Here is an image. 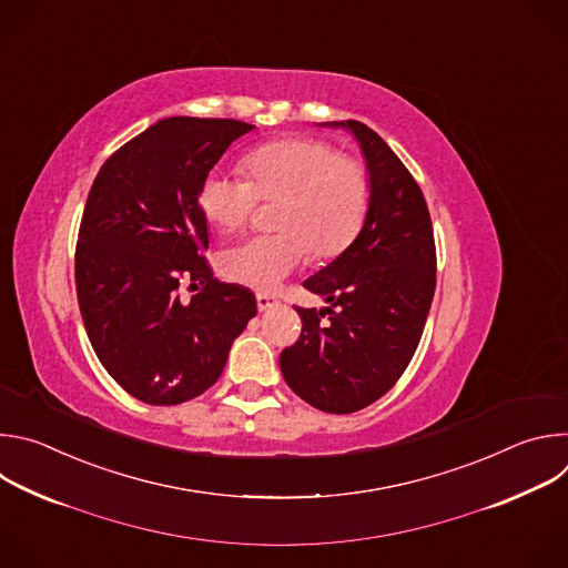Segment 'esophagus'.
<instances>
[{
  "mask_svg": "<svg viewBox=\"0 0 568 568\" xmlns=\"http://www.w3.org/2000/svg\"><path fill=\"white\" fill-rule=\"evenodd\" d=\"M256 303H258V310H261V312H265V310H270V307L278 305V298H276L274 294L261 292V294H256Z\"/></svg>",
  "mask_w": 568,
  "mask_h": 568,
  "instance_id": "34e87169",
  "label": "esophagus"
}]
</instances>
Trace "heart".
Wrapping results in <instances>:
<instances>
[{
  "mask_svg": "<svg viewBox=\"0 0 568 568\" xmlns=\"http://www.w3.org/2000/svg\"><path fill=\"white\" fill-rule=\"evenodd\" d=\"M245 169L250 181L226 173L204 178V215L222 231H237L252 222L261 202H281L274 215L281 231L226 250L220 258L226 278L272 292L307 252L314 261H333L359 235L371 204V175L362 159L318 139H283L254 150Z\"/></svg>",
  "mask_w": 568,
  "mask_h": 568,
  "instance_id": "1",
  "label": "heart"
}]
</instances>
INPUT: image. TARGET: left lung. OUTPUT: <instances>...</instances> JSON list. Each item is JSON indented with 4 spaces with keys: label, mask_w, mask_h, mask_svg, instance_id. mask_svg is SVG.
<instances>
[{
    "label": "left lung",
    "mask_w": 568,
    "mask_h": 568,
    "mask_svg": "<svg viewBox=\"0 0 568 568\" xmlns=\"http://www.w3.org/2000/svg\"><path fill=\"white\" fill-rule=\"evenodd\" d=\"M333 125L348 128L364 150L371 204L353 245L303 281L331 305L296 307L303 328L281 353V373L312 407L353 414L393 388L420 344L436 290V242L418 182L384 139L359 121Z\"/></svg>",
    "instance_id": "obj_1"
}]
</instances>
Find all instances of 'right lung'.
Returning a JSON list of instances; mask_svg holds the SVG:
<instances>
[{"instance_id":"obj_1","label":"right lung","mask_w":568,"mask_h":568,"mask_svg":"<svg viewBox=\"0 0 568 568\" xmlns=\"http://www.w3.org/2000/svg\"><path fill=\"white\" fill-rule=\"evenodd\" d=\"M254 125L171 116L101 166L80 220L75 292L92 348L132 397L173 407L211 388L256 296L220 283L204 258L200 186ZM186 286L196 294L181 296Z\"/></svg>"}]
</instances>
